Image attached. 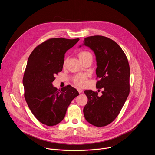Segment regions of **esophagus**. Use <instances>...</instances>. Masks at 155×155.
Returning <instances> with one entry per match:
<instances>
[{
    "mask_svg": "<svg viewBox=\"0 0 155 155\" xmlns=\"http://www.w3.org/2000/svg\"><path fill=\"white\" fill-rule=\"evenodd\" d=\"M77 91H78L79 93H81L82 91H83V90L81 89V88H80V87H78L77 88Z\"/></svg>",
    "mask_w": 155,
    "mask_h": 155,
    "instance_id": "1",
    "label": "esophagus"
}]
</instances>
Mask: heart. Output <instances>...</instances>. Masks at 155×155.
<instances>
[{
    "label": "heart",
    "instance_id": "b5f03b06",
    "mask_svg": "<svg viewBox=\"0 0 155 155\" xmlns=\"http://www.w3.org/2000/svg\"><path fill=\"white\" fill-rule=\"evenodd\" d=\"M78 58L80 61L83 62L86 60H93V55L92 54L87 51H81L78 53ZM67 60H65L64 62V65L66 64ZM73 81L75 84L79 86H83L87 83V80L86 76L84 75H78L74 77L73 78Z\"/></svg>",
    "mask_w": 155,
    "mask_h": 155
}]
</instances>
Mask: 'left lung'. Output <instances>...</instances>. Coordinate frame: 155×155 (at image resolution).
<instances>
[{"instance_id": "obj_1", "label": "left lung", "mask_w": 155, "mask_h": 155, "mask_svg": "<svg viewBox=\"0 0 155 155\" xmlns=\"http://www.w3.org/2000/svg\"><path fill=\"white\" fill-rule=\"evenodd\" d=\"M83 45L89 47L95 54L97 66L96 72L99 78L96 87L103 90L101 96L92 90L84 91L87 97L83 108L84 116L88 123L95 126H105L117 117L129 96V62L121 48L106 37H86Z\"/></svg>"}]
</instances>
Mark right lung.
Here are the masks:
<instances>
[{"mask_svg": "<svg viewBox=\"0 0 155 155\" xmlns=\"http://www.w3.org/2000/svg\"><path fill=\"white\" fill-rule=\"evenodd\" d=\"M79 40L48 39L38 45L28 58L23 80L25 98L32 114L43 124L59 123L72 101L79 94L71 85L60 90L52 84L56 74L62 70L65 53Z\"/></svg>", "mask_w": 155, "mask_h": 155, "instance_id": "1", "label": "right lung"}]
</instances>
